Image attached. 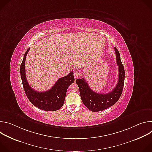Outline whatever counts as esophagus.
<instances>
[{"label": "esophagus", "instance_id": "obj_1", "mask_svg": "<svg viewBox=\"0 0 152 152\" xmlns=\"http://www.w3.org/2000/svg\"><path fill=\"white\" fill-rule=\"evenodd\" d=\"M74 77H75V79H77L79 77V73H78V72H75V73H74Z\"/></svg>", "mask_w": 152, "mask_h": 152}]
</instances>
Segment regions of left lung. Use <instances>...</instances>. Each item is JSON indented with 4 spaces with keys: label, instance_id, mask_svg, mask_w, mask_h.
Returning a JSON list of instances; mask_svg holds the SVG:
<instances>
[{
    "label": "left lung",
    "instance_id": "obj_1",
    "mask_svg": "<svg viewBox=\"0 0 152 152\" xmlns=\"http://www.w3.org/2000/svg\"><path fill=\"white\" fill-rule=\"evenodd\" d=\"M114 49L118 66V80L115 87L111 91L106 94L97 93L90 88L83 77L76 80L79 88L82 101L84 105L91 111L98 112L107 109L114 105L121 95L124 82V69L121 61L119 52L116 48H114Z\"/></svg>",
    "mask_w": 152,
    "mask_h": 152
}]
</instances>
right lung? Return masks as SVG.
<instances>
[{
	"label": "right lung",
	"mask_w": 152,
	"mask_h": 152,
	"mask_svg": "<svg viewBox=\"0 0 152 152\" xmlns=\"http://www.w3.org/2000/svg\"><path fill=\"white\" fill-rule=\"evenodd\" d=\"M29 49L25 53L20 66V75L26 95L32 104L40 110L47 111H57L63 106L69 86L75 81L73 72L59 78L48 91L39 92L33 90L28 82L25 74V60Z\"/></svg>",
	"instance_id": "obj_1"
}]
</instances>
